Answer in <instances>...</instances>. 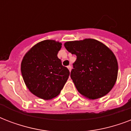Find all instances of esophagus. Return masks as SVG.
<instances>
[{"label": "esophagus", "mask_w": 131, "mask_h": 131, "mask_svg": "<svg viewBox=\"0 0 131 131\" xmlns=\"http://www.w3.org/2000/svg\"><path fill=\"white\" fill-rule=\"evenodd\" d=\"M67 68H68V69L69 70V71H71V66H68L67 67Z\"/></svg>", "instance_id": "34e87169"}]
</instances>
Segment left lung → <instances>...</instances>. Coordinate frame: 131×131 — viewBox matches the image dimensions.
<instances>
[{
	"mask_svg": "<svg viewBox=\"0 0 131 131\" xmlns=\"http://www.w3.org/2000/svg\"><path fill=\"white\" fill-rule=\"evenodd\" d=\"M64 45L77 56L71 78L78 91L92 100L109 93L118 78V61L113 51L93 39L67 41Z\"/></svg>",
	"mask_w": 131,
	"mask_h": 131,
	"instance_id": "obj_1",
	"label": "left lung"
}]
</instances>
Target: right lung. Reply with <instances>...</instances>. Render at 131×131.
Listing matches in <instances>:
<instances>
[{"label": "right lung", "instance_id": "obj_1", "mask_svg": "<svg viewBox=\"0 0 131 131\" xmlns=\"http://www.w3.org/2000/svg\"><path fill=\"white\" fill-rule=\"evenodd\" d=\"M62 43L44 40L31 47L24 56L21 72L26 86L43 100L57 96L67 81L70 72L58 58Z\"/></svg>", "mask_w": 131, "mask_h": 131}]
</instances>
